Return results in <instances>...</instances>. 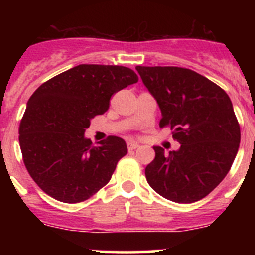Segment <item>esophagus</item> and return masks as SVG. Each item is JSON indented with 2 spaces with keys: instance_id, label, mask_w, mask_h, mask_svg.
Here are the masks:
<instances>
[{
  "instance_id": "esophagus-1",
  "label": "esophagus",
  "mask_w": 255,
  "mask_h": 255,
  "mask_svg": "<svg viewBox=\"0 0 255 255\" xmlns=\"http://www.w3.org/2000/svg\"><path fill=\"white\" fill-rule=\"evenodd\" d=\"M127 146H128V150H134V149H137L138 146H139V144H138L137 142H128L127 143Z\"/></svg>"
}]
</instances>
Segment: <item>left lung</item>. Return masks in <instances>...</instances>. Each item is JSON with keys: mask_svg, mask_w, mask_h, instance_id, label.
<instances>
[{"mask_svg": "<svg viewBox=\"0 0 255 255\" xmlns=\"http://www.w3.org/2000/svg\"><path fill=\"white\" fill-rule=\"evenodd\" d=\"M143 84L161 111L159 126H169L181 145L164 151L145 168L148 184L160 196L191 204L207 196L230 171L241 129L225 90L205 76L177 66H137Z\"/></svg>", "mask_w": 255, "mask_h": 255, "instance_id": "1", "label": "left lung"}]
</instances>
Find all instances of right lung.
Masks as SVG:
<instances>
[{"label":"right lung","instance_id":"1","mask_svg":"<svg viewBox=\"0 0 255 255\" xmlns=\"http://www.w3.org/2000/svg\"><path fill=\"white\" fill-rule=\"evenodd\" d=\"M132 69L81 64L40 85L19 125L23 161L35 184L53 199L76 204L111 180L126 142L110 135L94 146L85 130L109 110L113 94L135 84Z\"/></svg>","mask_w":255,"mask_h":255}]
</instances>
